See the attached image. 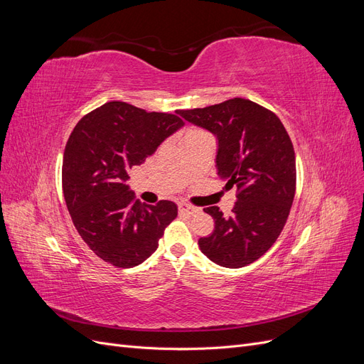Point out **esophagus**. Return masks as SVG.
I'll return each instance as SVG.
<instances>
[{"label": "esophagus", "instance_id": "1", "mask_svg": "<svg viewBox=\"0 0 364 364\" xmlns=\"http://www.w3.org/2000/svg\"><path fill=\"white\" fill-rule=\"evenodd\" d=\"M179 213L182 214H186V215H194L200 211V208H197L191 203H186V202H179Z\"/></svg>", "mask_w": 364, "mask_h": 364}]
</instances>
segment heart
Instances as JSON below:
<instances>
[{
  "mask_svg": "<svg viewBox=\"0 0 364 364\" xmlns=\"http://www.w3.org/2000/svg\"><path fill=\"white\" fill-rule=\"evenodd\" d=\"M206 134V132H203L202 129H197V127H191V129H186L185 134H183V139L185 138H191V136H196V135H203Z\"/></svg>",
  "mask_w": 364,
  "mask_h": 364,
  "instance_id": "b5f03b06",
  "label": "heart"
}]
</instances>
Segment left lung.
Masks as SVG:
<instances>
[{
  "mask_svg": "<svg viewBox=\"0 0 364 364\" xmlns=\"http://www.w3.org/2000/svg\"><path fill=\"white\" fill-rule=\"evenodd\" d=\"M178 114L217 136L218 176L228 188L237 186L232 215L203 209L215 226L199 240L200 250L218 266L245 267L273 246L289 218L296 191L291 139L277 114L246 98Z\"/></svg>",
  "mask_w": 364,
  "mask_h": 364,
  "instance_id": "1",
  "label": "left lung"
}]
</instances>
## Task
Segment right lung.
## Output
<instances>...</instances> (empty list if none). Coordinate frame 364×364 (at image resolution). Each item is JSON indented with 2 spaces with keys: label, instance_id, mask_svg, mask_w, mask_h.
Masks as SVG:
<instances>
[{
  "label": "right lung",
  "instance_id": "obj_1",
  "mask_svg": "<svg viewBox=\"0 0 364 364\" xmlns=\"http://www.w3.org/2000/svg\"><path fill=\"white\" fill-rule=\"evenodd\" d=\"M182 126L178 112L109 102L86 114L70 135L62 164L65 202L85 243L115 267L130 269L147 259L178 217L174 202L141 203L126 181L132 167Z\"/></svg>",
  "mask_w": 364,
  "mask_h": 364
}]
</instances>
